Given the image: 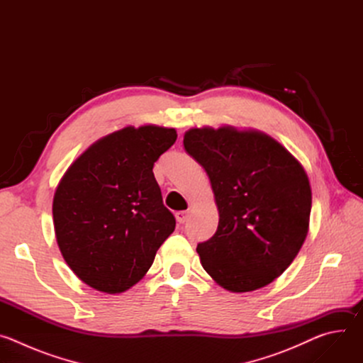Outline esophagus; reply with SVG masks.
<instances>
[{
  "label": "esophagus",
  "mask_w": 363,
  "mask_h": 363,
  "mask_svg": "<svg viewBox=\"0 0 363 363\" xmlns=\"http://www.w3.org/2000/svg\"><path fill=\"white\" fill-rule=\"evenodd\" d=\"M175 218H177V221H178L179 224L186 223V221L189 220V211H178V213L175 214Z\"/></svg>",
  "instance_id": "obj_1"
}]
</instances>
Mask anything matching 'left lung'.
<instances>
[{"label":"left lung","mask_w":363,"mask_h":363,"mask_svg":"<svg viewBox=\"0 0 363 363\" xmlns=\"http://www.w3.org/2000/svg\"><path fill=\"white\" fill-rule=\"evenodd\" d=\"M184 146L208 175L220 214L216 234L196 247L203 270L233 293L270 284L307 237L312 188L303 165L255 129L192 128Z\"/></svg>","instance_id":"8db88e82"}]
</instances>
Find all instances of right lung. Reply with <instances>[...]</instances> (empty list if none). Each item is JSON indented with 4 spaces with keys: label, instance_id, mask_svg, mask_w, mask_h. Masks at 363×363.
I'll return each instance as SVG.
<instances>
[{
    "label": "right lung",
    "instance_id": "1",
    "mask_svg": "<svg viewBox=\"0 0 363 363\" xmlns=\"http://www.w3.org/2000/svg\"><path fill=\"white\" fill-rule=\"evenodd\" d=\"M177 136L174 128L126 126L91 143L62 177L53 198L57 245L91 289L116 294L135 286L174 233L152 168Z\"/></svg>",
    "mask_w": 363,
    "mask_h": 363
}]
</instances>
